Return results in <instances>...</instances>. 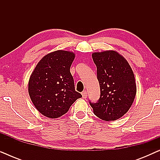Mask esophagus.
<instances>
[{"label":"esophagus","instance_id":"obj_1","mask_svg":"<svg viewBox=\"0 0 160 160\" xmlns=\"http://www.w3.org/2000/svg\"><path fill=\"white\" fill-rule=\"evenodd\" d=\"M82 95L83 98H87V91H83L82 92Z\"/></svg>","mask_w":160,"mask_h":160}]
</instances>
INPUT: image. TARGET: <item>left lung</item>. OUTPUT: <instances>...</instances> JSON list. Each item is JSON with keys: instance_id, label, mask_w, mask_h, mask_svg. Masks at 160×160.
<instances>
[{"instance_id": "obj_1", "label": "left lung", "mask_w": 160, "mask_h": 160, "mask_svg": "<svg viewBox=\"0 0 160 160\" xmlns=\"http://www.w3.org/2000/svg\"><path fill=\"white\" fill-rule=\"evenodd\" d=\"M97 67L100 96L89 104L95 115L105 121H114L128 112L134 101L136 84L132 68L125 59L115 51L92 54Z\"/></svg>"}]
</instances>
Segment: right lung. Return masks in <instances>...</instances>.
I'll return each instance as SVG.
<instances>
[{
  "label": "right lung",
  "instance_id": "add662e5",
  "mask_svg": "<svg viewBox=\"0 0 160 160\" xmlns=\"http://www.w3.org/2000/svg\"><path fill=\"white\" fill-rule=\"evenodd\" d=\"M73 52L58 50L41 59L30 77L28 92L32 103L45 117L55 119L68 111L82 95L75 90L70 68Z\"/></svg>",
  "mask_w": 160,
  "mask_h": 160
}]
</instances>
